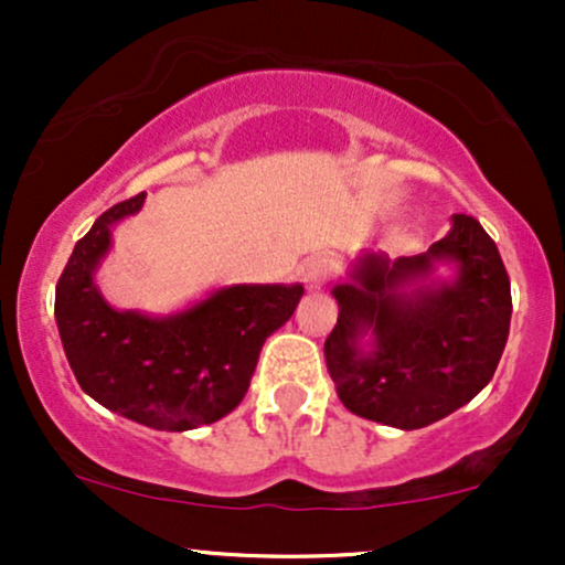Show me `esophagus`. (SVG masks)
Instances as JSON below:
<instances>
[{
	"label": "esophagus",
	"instance_id": "1",
	"mask_svg": "<svg viewBox=\"0 0 565 565\" xmlns=\"http://www.w3.org/2000/svg\"><path fill=\"white\" fill-rule=\"evenodd\" d=\"M332 274H334V260L327 255L310 257V260L302 265V281L310 291H319L327 287V281L332 278Z\"/></svg>",
	"mask_w": 565,
	"mask_h": 565
}]
</instances>
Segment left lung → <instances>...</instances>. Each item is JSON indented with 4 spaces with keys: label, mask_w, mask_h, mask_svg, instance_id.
<instances>
[{
    "label": "left lung",
    "mask_w": 565,
    "mask_h": 565,
    "mask_svg": "<svg viewBox=\"0 0 565 565\" xmlns=\"http://www.w3.org/2000/svg\"><path fill=\"white\" fill-rule=\"evenodd\" d=\"M332 295L340 316L323 355L348 412L419 430L494 377L510 334V278L476 217L451 215V231L423 255L361 252Z\"/></svg>",
    "instance_id": "left-lung-1"
}]
</instances>
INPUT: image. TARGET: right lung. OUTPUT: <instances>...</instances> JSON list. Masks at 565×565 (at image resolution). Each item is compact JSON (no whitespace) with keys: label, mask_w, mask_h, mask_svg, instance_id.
<instances>
[{"label":"right lung","mask_w":565,"mask_h":565,"mask_svg":"<svg viewBox=\"0 0 565 565\" xmlns=\"http://www.w3.org/2000/svg\"><path fill=\"white\" fill-rule=\"evenodd\" d=\"M146 193L95 220L55 289V321L71 372L97 404L153 430L212 425L242 404L260 350L295 313L302 284H233L170 316L119 310L95 274L116 223L138 215Z\"/></svg>","instance_id":"right-lung-1"}]
</instances>
